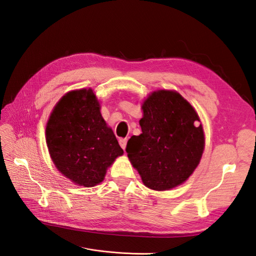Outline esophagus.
<instances>
[{"mask_svg": "<svg viewBox=\"0 0 256 256\" xmlns=\"http://www.w3.org/2000/svg\"><path fill=\"white\" fill-rule=\"evenodd\" d=\"M127 138H120L118 140V142H120V147L122 148L125 150V148H126V145H127Z\"/></svg>", "mask_w": 256, "mask_h": 256, "instance_id": "34e87169", "label": "esophagus"}]
</instances>
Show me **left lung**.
Listing matches in <instances>:
<instances>
[{
  "mask_svg": "<svg viewBox=\"0 0 256 256\" xmlns=\"http://www.w3.org/2000/svg\"><path fill=\"white\" fill-rule=\"evenodd\" d=\"M142 134L126 152L150 189H172L188 180L204 150L203 127L196 110L178 92H154L143 106Z\"/></svg>",
  "mask_w": 256,
  "mask_h": 256,
  "instance_id": "1",
  "label": "left lung"
}]
</instances>
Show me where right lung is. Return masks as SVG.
<instances>
[{
	"instance_id": "right-lung-1",
	"label": "right lung",
	"mask_w": 256,
	"mask_h": 256,
	"mask_svg": "<svg viewBox=\"0 0 256 256\" xmlns=\"http://www.w3.org/2000/svg\"><path fill=\"white\" fill-rule=\"evenodd\" d=\"M46 140L58 171L84 187L102 182L106 168L124 154L92 90L63 96L47 122Z\"/></svg>"
}]
</instances>
